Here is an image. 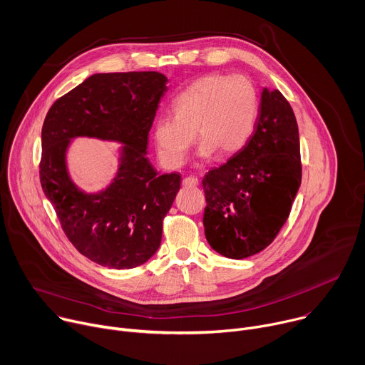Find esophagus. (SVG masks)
Masks as SVG:
<instances>
[{
	"label": "esophagus",
	"mask_w": 365,
	"mask_h": 365,
	"mask_svg": "<svg viewBox=\"0 0 365 365\" xmlns=\"http://www.w3.org/2000/svg\"><path fill=\"white\" fill-rule=\"evenodd\" d=\"M183 186H186V187H195V186H197V179L195 178V176H189V178H185L183 179Z\"/></svg>",
	"instance_id": "obj_1"
}]
</instances>
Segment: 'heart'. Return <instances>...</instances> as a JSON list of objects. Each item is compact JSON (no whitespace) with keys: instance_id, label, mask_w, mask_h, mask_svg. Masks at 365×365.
<instances>
[{"instance_id":"heart-1","label":"heart","mask_w":365,"mask_h":365,"mask_svg":"<svg viewBox=\"0 0 365 365\" xmlns=\"http://www.w3.org/2000/svg\"><path fill=\"white\" fill-rule=\"evenodd\" d=\"M258 99L252 83L240 75H205L180 91L172 102V114L153 124L158 158L168 169L186 162L195 135L202 141L197 155L207 159L240 151L248 141L257 118Z\"/></svg>"}]
</instances>
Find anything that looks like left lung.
I'll list each match as a JSON object with an SVG mask.
<instances>
[{
  "mask_svg": "<svg viewBox=\"0 0 365 365\" xmlns=\"http://www.w3.org/2000/svg\"><path fill=\"white\" fill-rule=\"evenodd\" d=\"M300 182L296 117L280 91L263 88L252 135L202 180L207 242L234 259L264 250L287 221Z\"/></svg>",
  "mask_w": 365,
  "mask_h": 365,
  "instance_id": "8db88e82",
  "label": "left lung"
}]
</instances>
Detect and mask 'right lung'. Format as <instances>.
Segmentation results:
<instances>
[{"instance_id": "add662e5", "label": "right lung", "mask_w": 365, "mask_h": 365, "mask_svg": "<svg viewBox=\"0 0 365 365\" xmlns=\"http://www.w3.org/2000/svg\"><path fill=\"white\" fill-rule=\"evenodd\" d=\"M159 72L95 73L59 98L41 128L40 183L75 248L93 263L133 269L154 255L180 175H159L148 133L168 91ZM76 136L117 140L119 170L103 191L88 194L70 179L66 154Z\"/></svg>"}]
</instances>
